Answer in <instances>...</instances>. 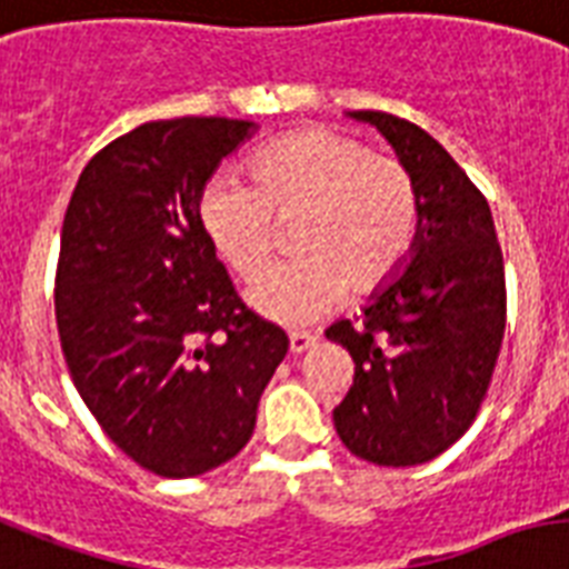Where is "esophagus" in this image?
<instances>
[{
  "label": "esophagus",
  "instance_id": "1",
  "mask_svg": "<svg viewBox=\"0 0 569 569\" xmlns=\"http://www.w3.org/2000/svg\"><path fill=\"white\" fill-rule=\"evenodd\" d=\"M316 341L318 339L312 332H292V336H289V350L298 357V353H307L309 348H316Z\"/></svg>",
  "mask_w": 569,
  "mask_h": 569
}]
</instances>
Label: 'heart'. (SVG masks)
<instances>
[{
	"label": "heart",
	"instance_id": "1",
	"mask_svg": "<svg viewBox=\"0 0 569 569\" xmlns=\"http://www.w3.org/2000/svg\"><path fill=\"white\" fill-rule=\"evenodd\" d=\"M251 180L219 174L201 196L207 239L242 280L266 271L277 221H295V260L251 286L248 300L277 325H309L348 298L371 292L412 251L420 192L403 160L332 128H300L251 160Z\"/></svg>",
	"mask_w": 569,
	"mask_h": 569
}]
</instances>
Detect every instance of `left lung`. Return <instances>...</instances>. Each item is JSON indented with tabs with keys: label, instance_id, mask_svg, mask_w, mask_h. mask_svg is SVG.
Segmentation results:
<instances>
[{
	"label": "left lung",
	"instance_id": "8db88e82",
	"mask_svg": "<svg viewBox=\"0 0 569 569\" xmlns=\"http://www.w3.org/2000/svg\"><path fill=\"white\" fill-rule=\"evenodd\" d=\"M373 124L420 192L412 257L357 321L327 339L353 357V386L332 409L341 445L382 468H412L456 445L482 406L506 332V269L491 207L445 146L380 110Z\"/></svg>",
	"mask_w": 569,
	"mask_h": 569
}]
</instances>
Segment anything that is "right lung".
<instances>
[{"instance_id": "obj_1", "label": "right lung", "mask_w": 569, "mask_h": 569, "mask_svg": "<svg viewBox=\"0 0 569 569\" xmlns=\"http://www.w3.org/2000/svg\"><path fill=\"white\" fill-rule=\"evenodd\" d=\"M253 131L224 117L140 124L84 166L63 216L54 318L69 377L157 477L233 459L289 350L233 292L198 216L207 180Z\"/></svg>"}]
</instances>
